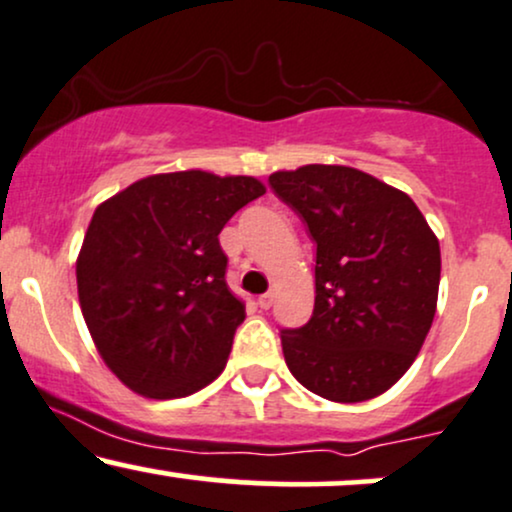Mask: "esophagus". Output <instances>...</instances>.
<instances>
[{"label": "esophagus", "instance_id": "esophagus-1", "mask_svg": "<svg viewBox=\"0 0 512 512\" xmlns=\"http://www.w3.org/2000/svg\"><path fill=\"white\" fill-rule=\"evenodd\" d=\"M257 305H260L262 310H269V307L274 305V293H262L260 298H257Z\"/></svg>", "mask_w": 512, "mask_h": 512}]
</instances>
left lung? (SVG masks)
I'll return each mask as SVG.
<instances>
[{"label":"left lung","mask_w":512,"mask_h":512,"mask_svg":"<svg viewBox=\"0 0 512 512\" xmlns=\"http://www.w3.org/2000/svg\"><path fill=\"white\" fill-rule=\"evenodd\" d=\"M317 243L315 312L281 331L291 374L334 403H362L408 372L439 300V238L408 193L343 164L269 176Z\"/></svg>","instance_id":"8db88e82"}]
</instances>
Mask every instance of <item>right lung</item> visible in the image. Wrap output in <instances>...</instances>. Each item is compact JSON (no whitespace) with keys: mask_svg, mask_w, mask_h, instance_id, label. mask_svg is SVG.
I'll return each mask as SVG.
<instances>
[{"mask_svg":"<svg viewBox=\"0 0 512 512\" xmlns=\"http://www.w3.org/2000/svg\"><path fill=\"white\" fill-rule=\"evenodd\" d=\"M267 193L255 176L190 169L140 178L92 214L76 260L97 353L145 398H183L224 372L245 303L219 233Z\"/></svg>","mask_w":512,"mask_h":512,"instance_id":"obj_1","label":"right lung"}]
</instances>
